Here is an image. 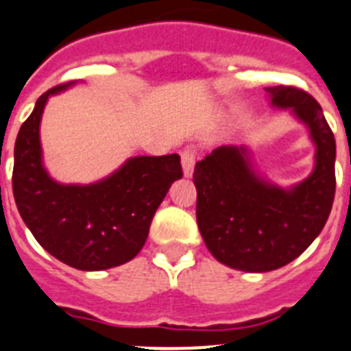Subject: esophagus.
Segmentation results:
<instances>
[{
    "label": "esophagus",
    "instance_id": "1",
    "mask_svg": "<svg viewBox=\"0 0 351 351\" xmlns=\"http://www.w3.org/2000/svg\"><path fill=\"white\" fill-rule=\"evenodd\" d=\"M195 160H197V152L193 149H186V151H182L181 154V161H182V172L186 178H190L191 173H193V169H195Z\"/></svg>",
    "mask_w": 351,
    "mask_h": 351
}]
</instances>
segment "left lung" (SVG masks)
Wrapping results in <instances>:
<instances>
[{"mask_svg":"<svg viewBox=\"0 0 351 351\" xmlns=\"http://www.w3.org/2000/svg\"><path fill=\"white\" fill-rule=\"evenodd\" d=\"M271 104L291 110L311 131L316 165L284 190L252 170L245 147L221 145L197 161V223L209 252L229 268L271 271L318 238L335 195V138L322 106L295 86H268Z\"/></svg>","mask_w":351,"mask_h":351,"instance_id":"1","label":"left lung"}]
</instances>
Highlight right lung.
I'll return each instance as SVG.
<instances>
[{
  "label": "right lung",
  "mask_w": 351,
  "mask_h": 351,
  "mask_svg": "<svg viewBox=\"0 0 351 351\" xmlns=\"http://www.w3.org/2000/svg\"><path fill=\"white\" fill-rule=\"evenodd\" d=\"M37 99L14 147L12 188L21 218L40 247L58 261L99 271L131 261L142 250L149 227L173 181L182 178L179 154L136 156L94 184H60L42 165L40 117L49 95Z\"/></svg>",
  "instance_id": "obj_1"
}]
</instances>
